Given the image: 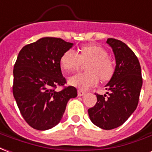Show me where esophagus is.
Here are the masks:
<instances>
[{"label": "esophagus", "mask_w": 152, "mask_h": 152, "mask_svg": "<svg viewBox=\"0 0 152 152\" xmlns=\"http://www.w3.org/2000/svg\"><path fill=\"white\" fill-rule=\"evenodd\" d=\"M85 94H86V92L83 91H82V90H78V91H77V96H84Z\"/></svg>", "instance_id": "esophagus-1"}]
</instances>
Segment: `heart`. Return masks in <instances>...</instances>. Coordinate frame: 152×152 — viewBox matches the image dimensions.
Instances as JSON below:
<instances>
[{
    "label": "heart",
    "instance_id": "obj_1",
    "mask_svg": "<svg viewBox=\"0 0 152 152\" xmlns=\"http://www.w3.org/2000/svg\"><path fill=\"white\" fill-rule=\"evenodd\" d=\"M89 62L86 65V73H80L69 77L68 83L73 87L87 90L96 86L99 82L108 81L114 73V65L108 56V52L99 45L88 44L81 48L77 54L75 50H67L60 60L61 68L66 74L75 71L82 62Z\"/></svg>",
    "mask_w": 152,
    "mask_h": 152
}]
</instances>
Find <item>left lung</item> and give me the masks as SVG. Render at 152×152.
<instances>
[{"label":"left lung","mask_w":152,"mask_h":152,"mask_svg":"<svg viewBox=\"0 0 152 152\" xmlns=\"http://www.w3.org/2000/svg\"><path fill=\"white\" fill-rule=\"evenodd\" d=\"M106 43L114 53L115 70L105 85L108 96L97 94V103L88 109V114L94 125L103 129H112L121 126L135 111L142 78L138 58L125 43L113 38L108 39Z\"/></svg>","instance_id":"left-lung-1"}]
</instances>
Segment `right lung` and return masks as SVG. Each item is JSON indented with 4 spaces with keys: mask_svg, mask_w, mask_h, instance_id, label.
Wrapping results in <instances>:
<instances>
[{
    "mask_svg": "<svg viewBox=\"0 0 152 152\" xmlns=\"http://www.w3.org/2000/svg\"><path fill=\"white\" fill-rule=\"evenodd\" d=\"M73 46L62 39L44 37L24 46L18 53L13 94L22 116L34 129L47 130L56 126L69 99L77 96V89L71 86L55 91L66 83L60 60Z\"/></svg>",
    "mask_w": 152,
    "mask_h": 152,
    "instance_id": "obj_1",
    "label": "right lung"
}]
</instances>
